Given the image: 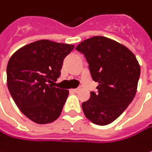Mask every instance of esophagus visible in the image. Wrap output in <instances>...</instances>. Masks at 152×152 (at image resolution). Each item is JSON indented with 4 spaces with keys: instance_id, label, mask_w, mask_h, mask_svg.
<instances>
[{
    "instance_id": "34e87169",
    "label": "esophagus",
    "mask_w": 152,
    "mask_h": 152,
    "mask_svg": "<svg viewBox=\"0 0 152 152\" xmlns=\"http://www.w3.org/2000/svg\"><path fill=\"white\" fill-rule=\"evenodd\" d=\"M79 91V88H75V89H71L72 93H77Z\"/></svg>"
}]
</instances>
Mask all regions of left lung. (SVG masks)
<instances>
[{
  "label": "left lung",
  "instance_id": "1",
  "mask_svg": "<svg viewBox=\"0 0 152 152\" xmlns=\"http://www.w3.org/2000/svg\"><path fill=\"white\" fill-rule=\"evenodd\" d=\"M85 56L91 77L98 83L96 92L82 104L86 117L107 125L120 116L133 100L140 68L134 54L124 45L105 37L86 39L75 48Z\"/></svg>",
  "mask_w": 152,
  "mask_h": 152
}]
</instances>
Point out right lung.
<instances>
[{
	"label": "right lung",
	"mask_w": 152,
	"mask_h": 152,
	"mask_svg": "<svg viewBox=\"0 0 152 152\" xmlns=\"http://www.w3.org/2000/svg\"><path fill=\"white\" fill-rule=\"evenodd\" d=\"M74 46L39 40L17 50L7 65V86L18 108L39 124L59 117L68 91L56 86L65 58Z\"/></svg>",
	"instance_id": "obj_1"
}]
</instances>
